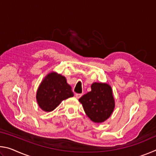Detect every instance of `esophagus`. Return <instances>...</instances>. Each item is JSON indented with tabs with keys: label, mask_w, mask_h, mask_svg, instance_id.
<instances>
[{
	"label": "esophagus",
	"mask_w": 156,
	"mask_h": 156,
	"mask_svg": "<svg viewBox=\"0 0 156 156\" xmlns=\"http://www.w3.org/2000/svg\"><path fill=\"white\" fill-rule=\"evenodd\" d=\"M75 96H76V98L78 99V98H80L82 96V94H76Z\"/></svg>",
	"instance_id": "1"
}]
</instances>
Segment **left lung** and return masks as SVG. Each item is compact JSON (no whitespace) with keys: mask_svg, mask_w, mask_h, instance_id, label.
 Masks as SVG:
<instances>
[{"mask_svg":"<svg viewBox=\"0 0 156 156\" xmlns=\"http://www.w3.org/2000/svg\"><path fill=\"white\" fill-rule=\"evenodd\" d=\"M91 91L82 96L79 101L83 105L84 112L94 122L106 120L114 109L115 103L112 90L109 84L94 83Z\"/></svg>","mask_w":156,"mask_h":156,"instance_id":"left-lung-1","label":"left lung"}]
</instances>
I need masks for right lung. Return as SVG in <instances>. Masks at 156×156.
I'll return each instance as SVG.
<instances>
[{"label": "right lung", "instance_id": "right-lung-1", "mask_svg": "<svg viewBox=\"0 0 156 156\" xmlns=\"http://www.w3.org/2000/svg\"><path fill=\"white\" fill-rule=\"evenodd\" d=\"M73 96L72 87L64 76L51 73L42 82L37 91L36 99L42 109L51 112L62 100Z\"/></svg>", "mask_w": 156, "mask_h": 156}]
</instances>
